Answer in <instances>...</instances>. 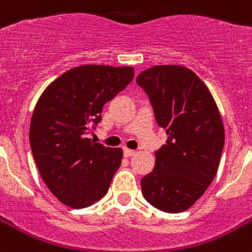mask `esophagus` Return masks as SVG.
<instances>
[{"label": "esophagus", "instance_id": "34e87169", "mask_svg": "<svg viewBox=\"0 0 252 252\" xmlns=\"http://www.w3.org/2000/svg\"><path fill=\"white\" fill-rule=\"evenodd\" d=\"M124 157L126 158H129V157H133V155L136 154V151L134 150H130V149H126V147H124Z\"/></svg>", "mask_w": 252, "mask_h": 252}]
</instances>
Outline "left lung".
<instances>
[{"label": "left lung", "instance_id": "8db88e82", "mask_svg": "<svg viewBox=\"0 0 252 252\" xmlns=\"http://www.w3.org/2000/svg\"><path fill=\"white\" fill-rule=\"evenodd\" d=\"M155 120L167 133L155 167L141 180L145 199L160 211L191 207L216 176L225 133L208 88L191 69L155 66L137 76Z\"/></svg>", "mask_w": 252, "mask_h": 252}]
</instances>
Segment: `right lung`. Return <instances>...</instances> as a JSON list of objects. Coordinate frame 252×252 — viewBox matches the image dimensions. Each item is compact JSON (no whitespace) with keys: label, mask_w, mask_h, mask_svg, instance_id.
<instances>
[{"label":"right lung","mask_w":252,"mask_h":252,"mask_svg":"<svg viewBox=\"0 0 252 252\" xmlns=\"http://www.w3.org/2000/svg\"><path fill=\"white\" fill-rule=\"evenodd\" d=\"M133 76V67H76L53 81L34 107L31 150L44 183L68 207H88L108 191L123 150L88 136L101 123L105 103Z\"/></svg>","instance_id":"1"}]
</instances>
